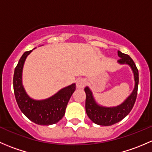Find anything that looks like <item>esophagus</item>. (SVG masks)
Masks as SVG:
<instances>
[{"instance_id":"obj_1","label":"esophagus","mask_w":152,"mask_h":152,"mask_svg":"<svg viewBox=\"0 0 152 152\" xmlns=\"http://www.w3.org/2000/svg\"><path fill=\"white\" fill-rule=\"evenodd\" d=\"M86 85V81L83 79H79L76 81V87L78 89H84Z\"/></svg>"}]
</instances>
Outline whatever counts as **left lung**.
Returning a JSON list of instances; mask_svg holds the SVG:
<instances>
[{"mask_svg":"<svg viewBox=\"0 0 152 152\" xmlns=\"http://www.w3.org/2000/svg\"><path fill=\"white\" fill-rule=\"evenodd\" d=\"M118 55L121 58L118 62V63L129 65L134 73V87L132 93L121 104L113 107H107L100 106L96 103L93 98L92 91L88 87L85 88L86 93L85 109L86 113L89 118L93 123L101 126H111L121 121L124 119L134 107L138 88L139 74L138 70L134 64V61L129 55L118 51Z\"/></svg>","mask_w":152,"mask_h":152,"instance_id":"8db88e82","label":"left lung"}]
</instances>
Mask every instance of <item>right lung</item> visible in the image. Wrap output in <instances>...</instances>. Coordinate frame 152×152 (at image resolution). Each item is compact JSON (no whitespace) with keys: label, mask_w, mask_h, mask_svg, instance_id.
<instances>
[{"label":"right lung","mask_w":152,"mask_h":152,"mask_svg":"<svg viewBox=\"0 0 152 152\" xmlns=\"http://www.w3.org/2000/svg\"><path fill=\"white\" fill-rule=\"evenodd\" d=\"M31 51H26L22 55L15 69L13 87L15 99L21 112L29 120L39 125H51L59 121L65 115L67 103L76 90V84L64 87L44 100H34L29 97L22 84V72L26 59Z\"/></svg>","instance_id":"obj_1"}]
</instances>
